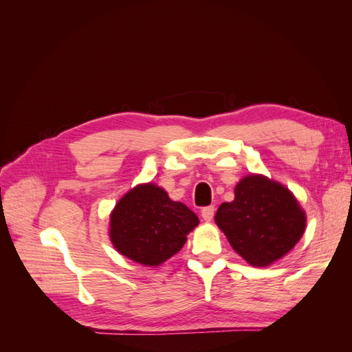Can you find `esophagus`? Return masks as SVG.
I'll return each mask as SVG.
<instances>
[{
	"label": "esophagus",
	"instance_id": "1",
	"mask_svg": "<svg viewBox=\"0 0 352 352\" xmlns=\"http://www.w3.org/2000/svg\"><path fill=\"white\" fill-rule=\"evenodd\" d=\"M201 216L206 221H211L212 217H214V206H208L201 210Z\"/></svg>",
	"mask_w": 352,
	"mask_h": 352
}]
</instances>
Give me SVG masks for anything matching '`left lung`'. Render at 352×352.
<instances>
[{
    "label": "left lung",
    "mask_w": 352,
    "mask_h": 352,
    "mask_svg": "<svg viewBox=\"0 0 352 352\" xmlns=\"http://www.w3.org/2000/svg\"><path fill=\"white\" fill-rule=\"evenodd\" d=\"M214 220L232 248L258 267L283 257L305 230V214L289 190L254 175L241 180L235 199L223 202Z\"/></svg>",
    "instance_id": "8db88e82"
}]
</instances>
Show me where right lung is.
<instances>
[{
    "mask_svg": "<svg viewBox=\"0 0 352 352\" xmlns=\"http://www.w3.org/2000/svg\"><path fill=\"white\" fill-rule=\"evenodd\" d=\"M198 217L153 184L140 185L114 207L110 236L116 250L136 263L158 265L182 250Z\"/></svg>",
    "mask_w": 352,
    "mask_h": 352,
    "instance_id": "1",
    "label": "right lung"
}]
</instances>
